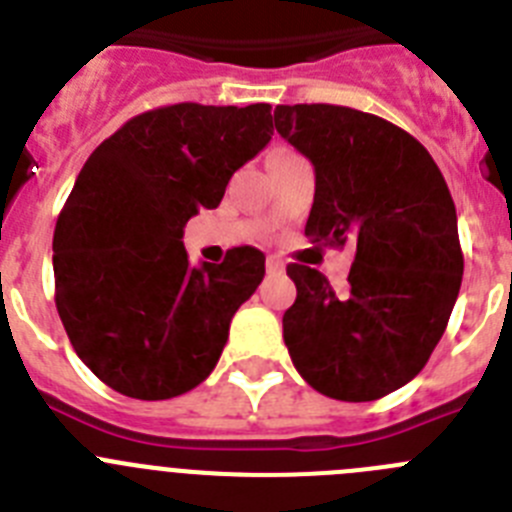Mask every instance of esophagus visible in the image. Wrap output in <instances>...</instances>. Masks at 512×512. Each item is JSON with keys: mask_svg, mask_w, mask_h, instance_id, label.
<instances>
[{"mask_svg": "<svg viewBox=\"0 0 512 512\" xmlns=\"http://www.w3.org/2000/svg\"><path fill=\"white\" fill-rule=\"evenodd\" d=\"M285 270V262L280 260V257L270 255L267 257V273H283Z\"/></svg>", "mask_w": 512, "mask_h": 512, "instance_id": "34e87169", "label": "esophagus"}]
</instances>
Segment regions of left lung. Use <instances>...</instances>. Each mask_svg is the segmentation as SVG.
Returning <instances> with one entry per match:
<instances>
[{"instance_id": "1", "label": "left lung", "mask_w": 512, "mask_h": 512, "mask_svg": "<svg viewBox=\"0 0 512 512\" xmlns=\"http://www.w3.org/2000/svg\"><path fill=\"white\" fill-rule=\"evenodd\" d=\"M316 193L306 237L354 247L347 288L290 262V359L313 390L365 403L403 388L439 344L462 285L457 209L426 147L388 119L334 104L275 107Z\"/></svg>"}]
</instances>
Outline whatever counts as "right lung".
<instances>
[{
    "label": "right lung",
    "instance_id": "right-lung-1",
    "mask_svg": "<svg viewBox=\"0 0 512 512\" xmlns=\"http://www.w3.org/2000/svg\"><path fill=\"white\" fill-rule=\"evenodd\" d=\"M270 104H170L124 122L76 178L53 234L55 308L86 367L127 398L188 393L214 370L229 321L265 275L234 247L193 267L183 227L216 209L273 135Z\"/></svg>",
    "mask_w": 512,
    "mask_h": 512
}]
</instances>
